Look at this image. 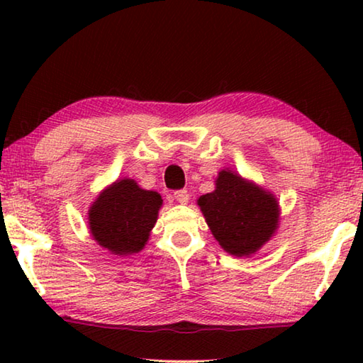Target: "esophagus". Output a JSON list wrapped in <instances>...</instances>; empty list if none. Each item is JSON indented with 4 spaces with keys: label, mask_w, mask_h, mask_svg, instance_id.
I'll return each instance as SVG.
<instances>
[{
    "label": "esophagus",
    "mask_w": 363,
    "mask_h": 363,
    "mask_svg": "<svg viewBox=\"0 0 363 363\" xmlns=\"http://www.w3.org/2000/svg\"><path fill=\"white\" fill-rule=\"evenodd\" d=\"M174 199H176V201L177 203H182V205H186L187 201L190 200V194L187 192L186 189H181V190H176L174 192Z\"/></svg>",
    "instance_id": "34e87169"
}]
</instances>
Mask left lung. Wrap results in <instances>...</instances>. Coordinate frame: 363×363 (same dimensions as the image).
<instances>
[{
	"instance_id": "1",
	"label": "left lung",
	"mask_w": 363,
	"mask_h": 363,
	"mask_svg": "<svg viewBox=\"0 0 363 363\" xmlns=\"http://www.w3.org/2000/svg\"><path fill=\"white\" fill-rule=\"evenodd\" d=\"M196 203L214 238L233 256L256 253L279 227L280 210L274 194L230 169L220 171L216 189Z\"/></svg>"
}]
</instances>
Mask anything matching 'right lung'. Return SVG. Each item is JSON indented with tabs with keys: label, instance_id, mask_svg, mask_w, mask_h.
<instances>
[{
	"label": "right lung",
	"instance_id": "add662e5",
	"mask_svg": "<svg viewBox=\"0 0 363 363\" xmlns=\"http://www.w3.org/2000/svg\"><path fill=\"white\" fill-rule=\"evenodd\" d=\"M162 196L133 179H120L102 190L88 211L89 232L101 247L118 256L139 253L157 223Z\"/></svg>",
	"mask_w": 363,
	"mask_h": 363
}]
</instances>
